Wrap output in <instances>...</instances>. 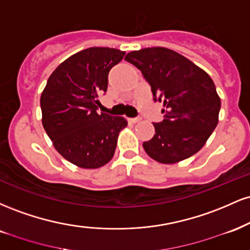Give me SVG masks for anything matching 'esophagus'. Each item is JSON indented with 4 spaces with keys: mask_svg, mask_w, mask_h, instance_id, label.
Returning <instances> with one entry per match:
<instances>
[{
    "mask_svg": "<svg viewBox=\"0 0 250 250\" xmlns=\"http://www.w3.org/2000/svg\"><path fill=\"white\" fill-rule=\"evenodd\" d=\"M140 117H131V119H129V122L130 123H137V122H140Z\"/></svg>",
    "mask_w": 250,
    "mask_h": 250,
    "instance_id": "34e87169",
    "label": "esophagus"
}]
</instances>
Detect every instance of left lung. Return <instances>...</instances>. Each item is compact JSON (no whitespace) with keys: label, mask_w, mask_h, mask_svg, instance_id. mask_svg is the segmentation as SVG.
<instances>
[{"label":"left lung","mask_w":250,"mask_h":250,"mask_svg":"<svg viewBox=\"0 0 250 250\" xmlns=\"http://www.w3.org/2000/svg\"><path fill=\"white\" fill-rule=\"evenodd\" d=\"M163 102L165 119L154 123L153 139L143 142L151 159L173 165L196 154L219 122L221 100L210 76L176 51L163 47L131 51L125 57Z\"/></svg>","instance_id":"left-lung-1"}]
</instances>
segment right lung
<instances>
[{
  "instance_id": "right-lung-1",
  "label": "right lung",
  "mask_w": 250,
  "mask_h": 250,
  "mask_svg": "<svg viewBox=\"0 0 250 250\" xmlns=\"http://www.w3.org/2000/svg\"><path fill=\"white\" fill-rule=\"evenodd\" d=\"M125 54L107 47L79 51L53 71L42 91L43 128L56 150L77 167L95 169L110 161L119 133L127 127L125 117L97 113L109 71Z\"/></svg>"
}]
</instances>
